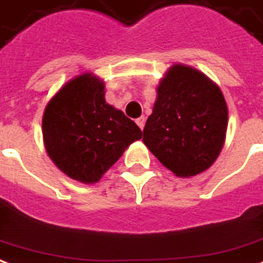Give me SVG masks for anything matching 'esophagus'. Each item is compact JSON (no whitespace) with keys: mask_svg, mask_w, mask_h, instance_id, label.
I'll list each match as a JSON object with an SVG mask.
<instances>
[{"mask_svg":"<svg viewBox=\"0 0 263 263\" xmlns=\"http://www.w3.org/2000/svg\"><path fill=\"white\" fill-rule=\"evenodd\" d=\"M145 121H146V120H145V117H139V118H137V124H138V126L141 128V129H143V126H145Z\"/></svg>","mask_w":263,"mask_h":263,"instance_id":"esophagus-1","label":"esophagus"}]
</instances>
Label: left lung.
<instances>
[{"label": "left lung", "instance_id": "8db88e82", "mask_svg": "<svg viewBox=\"0 0 263 263\" xmlns=\"http://www.w3.org/2000/svg\"><path fill=\"white\" fill-rule=\"evenodd\" d=\"M227 120L220 87L202 72L176 64L157 86L142 141L177 177H192L220 155Z\"/></svg>", "mask_w": 263, "mask_h": 263}]
</instances>
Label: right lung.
<instances>
[{
  "instance_id": "right-lung-1",
  "label": "right lung",
  "mask_w": 263,
  "mask_h": 263,
  "mask_svg": "<svg viewBox=\"0 0 263 263\" xmlns=\"http://www.w3.org/2000/svg\"><path fill=\"white\" fill-rule=\"evenodd\" d=\"M104 93L102 79L82 73L52 96L43 114V141L50 159L85 184L97 182L142 138L139 126L110 106Z\"/></svg>"
}]
</instances>
